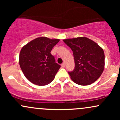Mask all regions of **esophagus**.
<instances>
[{"mask_svg": "<svg viewBox=\"0 0 120 120\" xmlns=\"http://www.w3.org/2000/svg\"><path fill=\"white\" fill-rule=\"evenodd\" d=\"M61 67H63V68H64V67H65V63H63V64H61Z\"/></svg>", "mask_w": 120, "mask_h": 120, "instance_id": "obj_1", "label": "esophagus"}]
</instances>
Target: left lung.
Wrapping results in <instances>:
<instances>
[{"label": "left lung", "mask_w": 120, "mask_h": 120, "mask_svg": "<svg viewBox=\"0 0 120 120\" xmlns=\"http://www.w3.org/2000/svg\"><path fill=\"white\" fill-rule=\"evenodd\" d=\"M63 41L73 53L75 68L68 72L71 80L82 86L95 82L104 69L105 56L102 48L94 41L84 37Z\"/></svg>", "instance_id": "obj_1"}]
</instances>
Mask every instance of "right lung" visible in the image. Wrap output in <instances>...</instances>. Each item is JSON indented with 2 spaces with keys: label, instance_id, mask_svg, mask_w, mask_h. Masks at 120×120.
<instances>
[{
  "label": "right lung",
  "instance_id": "obj_1",
  "mask_svg": "<svg viewBox=\"0 0 120 120\" xmlns=\"http://www.w3.org/2000/svg\"><path fill=\"white\" fill-rule=\"evenodd\" d=\"M60 41L45 37L35 38L22 47L19 64L25 77L30 82L45 86L52 82L60 65L51 53L52 48Z\"/></svg>",
  "mask_w": 120,
  "mask_h": 120
}]
</instances>
